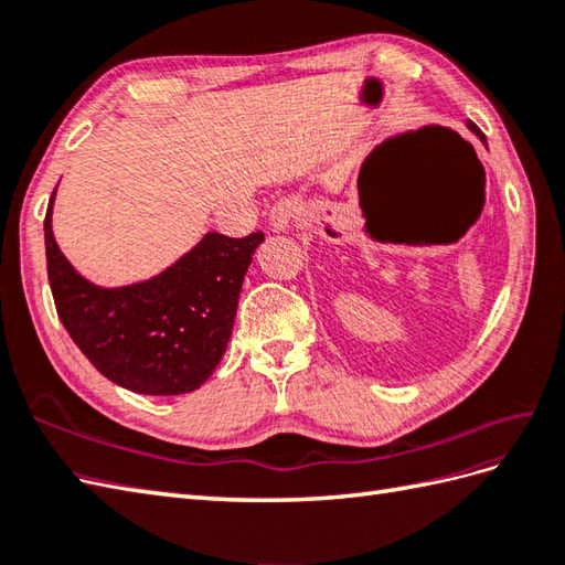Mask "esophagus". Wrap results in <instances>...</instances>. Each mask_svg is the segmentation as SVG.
Masks as SVG:
<instances>
[{"mask_svg": "<svg viewBox=\"0 0 565 565\" xmlns=\"http://www.w3.org/2000/svg\"><path fill=\"white\" fill-rule=\"evenodd\" d=\"M298 203L291 199H281L279 203H274V209L269 213V227L274 233H286L298 218Z\"/></svg>", "mask_w": 565, "mask_h": 565, "instance_id": "1", "label": "esophagus"}]
</instances>
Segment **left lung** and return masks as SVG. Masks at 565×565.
<instances>
[{
    "instance_id": "left-lung-1",
    "label": "left lung",
    "mask_w": 565,
    "mask_h": 565,
    "mask_svg": "<svg viewBox=\"0 0 565 565\" xmlns=\"http://www.w3.org/2000/svg\"><path fill=\"white\" fill-rule=\"evenodd\" d=\"M466 126H468V130H471V134H476L478 138H481V142H486V136L481 134V130H478V126H476V124H471V121H466Z\"/></svg>"
}]
</instances>
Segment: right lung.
Returning a JSON list of instances; mask_svg holds the SVG:
<instances>
[{
    "label": "right lung",
    "instance_id": "obj_1",
    "mask_svg": "<svg viewBox=\"0 0 565 565\" xmlns=\"http://www.w3.org/2000/svg\"><path fill=\"white\" fill-rule=\"evenodd\" d=\"M45 213L47 281L60 322L94 369L142 395H182L211 379L233 334L237 298L252 255L264 239L206 233L152 279L106 286L72 267Z\"/></svg>",
    "mask_w": 565,
    "mask_h": 565
}]
</instances>
